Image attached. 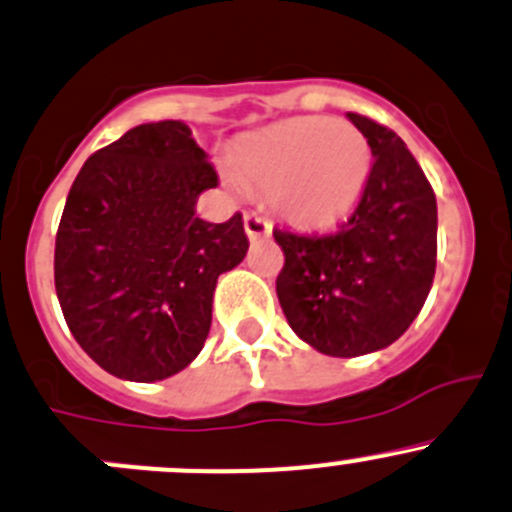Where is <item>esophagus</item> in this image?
<instances>
[{"mask_svg":"<svg viewBox=\"0 0 512 512\" xmlns=\"http://www.w3.org/2000/svg\"><path fill=\"white\" fill-rule=\"evenodd\" d=\"M245 232L250 240H260L272 232V225L267 217H262L260 212H245Z\"/></svg>","mask_w":512,"mask_h":512,"instance_id":"1","label":"esophagus"}]
</instances>
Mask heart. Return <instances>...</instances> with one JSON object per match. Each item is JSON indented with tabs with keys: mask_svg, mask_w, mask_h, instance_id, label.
Returning <instances> with one entry per match:
<instances>
[{
	"mask_svg": "<svg viewBox=\"0 0 512 512\" xmlns=\"http://www.w3.org/2000/svg\"><path fill=\"white\" fill-rule=\"evenodd\" d=\"M227 180L270 192L297 225H330L357 202L372 167L365 135L330 117H297L245 137Z\"/></svg>",
	"mask_w": 512,
	"mask_h": 512,
	"instance_id": "heart-1",
	"label": "heart"
}]
</instances>
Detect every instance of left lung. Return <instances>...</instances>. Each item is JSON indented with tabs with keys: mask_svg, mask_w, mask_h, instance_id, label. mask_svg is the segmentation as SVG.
<instances>
[{
	"mask_svg": "<svg viewBox=\"0 0 512 512\" xmlns=\"http://www.w3.org/2000/svg\"><path fill=\"white\" fill-rule=\"evenodd\" d=\"M372 167L355 212L332 232L275 230L282 312L300 340L332 357L393 345L423 310L438 257V205L405 142L375 119L347 112Z\"/></svg>",
	"mask_w": 512,
	"mask_h": 512,
	"instance_id": "left-lung-1",
	"label": "left lung"
}]
</instances>
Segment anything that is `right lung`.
Wrapping results in <instances>:
<instances>
[{
  "label": "right lung",
  "instance_id": "add662e5",
  "mask_svg": "<svg viewBox=\"0 0 512 512\" xmlns=\"http://www.w3.org/2000/svg\"><path fill=\"white\" fill-rule=\"evenodd\" d=\"M210 187L215 167L180 119L132 127L79 170L54 287L69 332L109 375L165 380L200 355L217 277L250 247L240 212L220 225L197 217Z\"/></svg>",
  "mask_w": 512,
  "mask_h": 512
}]
</instances>
